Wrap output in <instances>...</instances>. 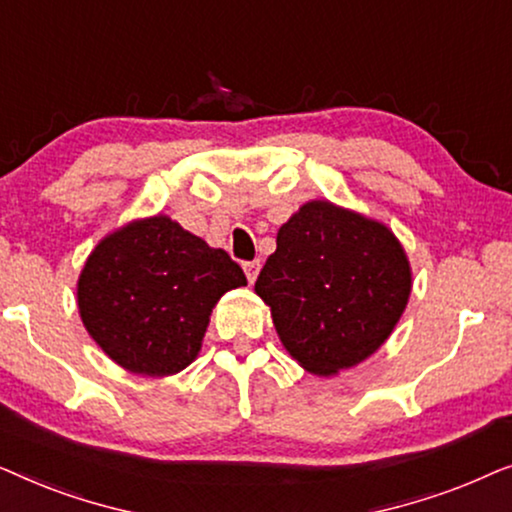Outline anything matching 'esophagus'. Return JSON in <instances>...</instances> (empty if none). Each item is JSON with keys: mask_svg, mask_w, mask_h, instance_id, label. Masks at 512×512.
Listing matches in <instances>:
<instances>
[{"mask_svg": "<svg viewBox=\"0 0 512 512\" xmlns=\"http://www.w3.org/2000/svg\"><path fill=\"white\" fill-rule=\"evenodd\" d=\"M258 270H261V261H247V263H244V272H247L249 284H254V282H256Z\"/></svg>", "mask_w": 512, "mask_h": 512, "instance_id": "1", "label": "esophagus"}]
</instances>
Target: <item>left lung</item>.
I'll return each mask as SVG.
<instances>
[{"label":"left lung","instance_id":"left-lung-1","mask_svg":"<svg viewBox=\"0 0 512 512\" xmlns=\"http://www.w3.org/2000/svg\"><path fill=\"white\" fill-rule=\"evenodd\" d=\"M412 272L380 221L312 200L279 228L256 279L272 324L293 359L335 375L377 352L408 305Z\"/></svg>","mask_w":512,"mask_h":512}]
</instances>
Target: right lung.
I'll return each mask as SVG.
<instances>
[{"label": "right lung", "instance_id": "add662e5", "mask_svg": "<svg viewBox=\"0 0 512 512\" xmlns=\"http://www.w3.org/2000/svg\"><path fill=\"white\" fill-rule=\"evenodd\" d=\"M244 284L226 251L158 214L97 244L76 298L83 326L111 361L130 373L165 377L193 363L212 307Z\"/></svg>", "mask_w": 512, "mask_h": 512}]
</instances>
